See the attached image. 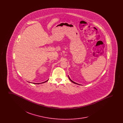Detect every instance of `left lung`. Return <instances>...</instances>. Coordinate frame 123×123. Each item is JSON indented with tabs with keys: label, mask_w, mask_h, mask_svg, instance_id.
<instances>
[{
	"label": "left lung",
	"mask_w": 123,
	"mask_h": 123,
	"mask_svg": "<svg viewBox=\"0 0 123 123\" xmlns=\"http://www.w3.org/2000/svg\"><path fill=\"white\" fill-rule=\"evenodd\" d=\"M69 79H70V81H71V82H73V83H75V84H78V85H79V84H78V83H76V82H73V81H72V80H71V79H70V77H69Z\"/></svg>",
	"instance_id": "1"
}]
</instances>
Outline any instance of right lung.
I'll list each match as a JSON object with an SVG mask.
<instances>
[{
	"label": "right lung",
	"mask_w": 123,
	"mask_h": 123,
	"mask_svg": "<svg viewBox=\"0 0 123 123\" xmlns=\"http://www.w3.org/2000/svg\"><path fill=\"white\" fill-rule=\"evenodd\" d=\"M48 80H47V81H46V82H42V83H44V82H47ZM34 84H40V83H34Z\"/></svg>",
	"instance_id": "1"
}]
</instances>
